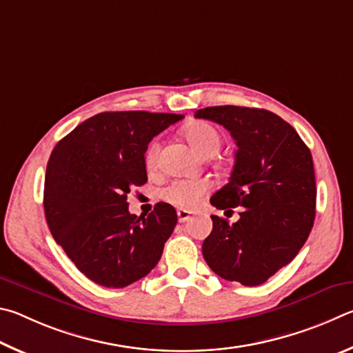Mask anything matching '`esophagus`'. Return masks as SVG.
I'll list each match as a JSON object with an SVG mask.
<instances>
[{
    "instance_id": "1",
    "label": "esophagus",
    "mask_w": 353,
    "mask_h": 353,
    "mask_svg": "<svg viewBox=\"0 0 353 353\" xmlns=\"http://www.w3.org/2000/svg\"><path fill=\"white\" fill-rule=\"evenodd\" d=\"M176 215H178V221H180V223H184V221L190 219V212L186 211V209H178Z\"/></svg>"
}]
</instances>
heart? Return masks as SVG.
Instances as JSON below:
<instances>
[{"label":"heart","mask_w":353,"mask_h":353,"mask_svg":"<svg viewBox=\"0 0 353 353\" xmlns=\"http://www.w3.org/2000/svg\"><path fill=\"white\" fill-rule=\"evenodd\" d=\"M184 136L195 147V150L206 158L219 153L221 147L220 133L217 132V128L208 122L199 121L189 123L184 128ZM159 153L161 144L158 139H154L148 144L144 154L148 172H154L158 169ZM209 189H211V183L208 180H175L161 190V199L176 208L194 209L201 201L203 196L209 192Z\"/></svg>","instance_id":"1"}]
</instances>
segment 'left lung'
I'll list each match as a JSON object with an SVG mask.
<instances>
[{"instance_id": "obj_1", "label": "left lung", "mask_w": 353, "mask_h": 353, "mask_svg": "<svg viewBox=\"0 0 353 353\" xmlns=\"http://www.w3.org/2000/svg\"><path fill=\"white\" fill-rule=\"evenodd\" d=\"M195 117L223 125L237 145L230 181L211 205L242 208L232 225L212 215L203 257L226 281L261 285L293 261L313 228L312 153L298 132L268 110L221 105L196 110Z\"/></svg>"}]
</instances>
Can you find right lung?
Wrapping results in <instances>:
<instances>
[{
    "mask_svg": "<svg viewBox=\"0 0 353 353\" xmlns=\"http://www.w3.org/2000/svg\"><path fill=\"white\" fill-rule=\"evenodd\" d=\"M181 114L107 111L90 117L54 147L45 176L46 221L79 271L123 288L157 267L176 225V211L157 203L128 212L130 189L147 181L144 153L153 136Z\"/></svg>",
    "mask_w": 353,
    "mask_h": 353,
    "instance_id": "1",
    "label": "right lung"
}]
</instances>
